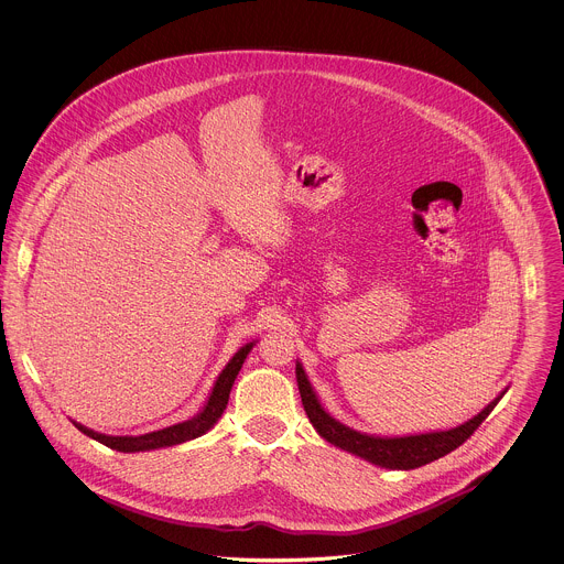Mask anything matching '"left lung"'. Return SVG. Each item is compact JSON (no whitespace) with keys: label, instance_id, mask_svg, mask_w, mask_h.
Wrapping results in <instances>:
<instances>
[{"label":"left lung","instance_id":"1","mask_svg":"<svg viewBox=\"0 0 564 564\" xmlns=\"http://www.w3.org/2000/svg\"><path fill=\"white\" fill-rule=\"evenodd\" d=\"M297 387L304 410L315 425V430L322 434L323 438L340 449H347L373 465L387 467V469H416L421 465H427L432 460H438L441 456L454 452L460 447L480 425L484 419L492 412V408L503 398V393L488 403L482 412L467 423L452 427L447 432H430V434H416V436H400V438H380V436H367L356 430L345 427L343 423L334 421L325 410L322 403L317 402V395L297 362Z\"/></svg>","mask_w":564,"mask_h":564}]
</instances>
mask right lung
Returning <instances> with one entry per match:
<instances>
[{
	"mask_svg": "<svg viewBox=\"0 0 564 564\" xmlns=\"http://www.w3.org/2000/svg\"><path fill=\"white\" fill-rule=\"evenodd\" d=\"M251 347H253V343L245 345L235 354V358L221 371V376H219V380H217V384L210 393V400L204 405V410L191 421L164 427L159 432H150V434H143V436H106V434H97V432L84 427L80 423H76V427L84 432L86 436H90V438H95V441H99L106 447L117 449V452H145V449H159V447H169V445H177V443L197 438L204 432H208L219 421V416L224 414L228 400H230V389H232V384H235V380L241 371L242 362H245Z\"/></svg>",
	"mask_w": 564,
	"mask_h": 564,
	"instance_id": "obj_1",
	"label": "right lung"
}]
</instances>
